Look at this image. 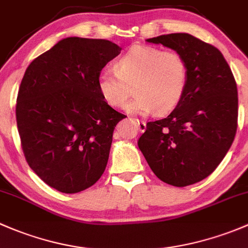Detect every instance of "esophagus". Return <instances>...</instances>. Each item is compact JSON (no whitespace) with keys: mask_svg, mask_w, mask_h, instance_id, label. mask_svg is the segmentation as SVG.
<instances>
[{"mask_svg":"<svg viewBox=\"0 0 248 248\" xmlns=\"http://www.w3.org/2000/svg\"><path fill=\"white\" fill-rule=\"evenodd\" d=\"M137 123V126H139L140 131H144L145 127H147V123L144 121H140V119H135Z\"/></svg>","mask_w":248,"mask_h":248,"instance_id":"esophagus-1","label":"esophagus"}]
</instances>
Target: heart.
<instances>
[{
    "label": "heart",
    "instance_id": "b5f03b06",
    "mask_svg": "<svg viewBox=\"0 0 248 248\" xmlns=\"http://www.w3.org/2000/svg\"><path fill=\"white\" fill-rule=\"evenodd\" d=\"M187 64L180 53L148 45H134L96 78V88L107 105L131 113H168L177 107L187 87Z\"/></svg>",
    "mask_w": 248,
    "mask_h": 248
}]
</instances>
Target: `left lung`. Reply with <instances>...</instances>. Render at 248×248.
I'll return each instance as SVG.
<instances>
[{
  "label": "left lung",
  "instance_id": "1",
  "mask_svg": "<svg viewBox=\"0 0 248 248\" xmlns=\"http://www.w3.org/2000/svg\"><path fill=\"white\" fill-rule=\"evenodd\" d=\"M147 42L180 53L187 64L185 94L170 114L147 123L139 148L154 174L184 187L210 175L231 148L238 127V88L218 48L188 33Z\"/></svg>",
  "mask_w": 248,
  "mask_h": 248
}]
</instances>
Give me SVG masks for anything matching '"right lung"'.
<instances>
[{
	"instance_id": "1",
	"label": "right lung",
	"mask_w": 248,
	"mask_h": 248,
	"mask_svg": "<svg viewBox=\"0 0 248 248\" xmlns=\"http://www.w3.org/2000/svg\"><path fill=\"white\" fill-rule=\"evenodd\" d=\"M122 47L105 39L69 37L38 56L22 78L16 124L26 161L63 193L91 187L105 170L117 123L96 78Z\"/></svg>"
}]
</instances>
